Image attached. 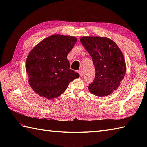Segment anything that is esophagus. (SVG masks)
<instances>
[{
  "label": "esophagus",
  "mask_w": 147,
  "mask_h": 147,
  "mask_svg": "<svg viewBox=\"0 0 147 147\" xmlns=\"http://www.w3.org/2000/svg\"><path fill=\"white\" fill-rule=\"evenodd\" d=\"M78 73L80 74V76H83L84 71H83V70L82 69H80V70L78 71Z\"/></svg>",
  "instance_id": "1"
}]
</instances>
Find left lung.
<instances>
[{
    "instance_id": "left-lung-1",
    "label": "left lung",
    "mask_w": 147,
    "mask_h": 147,
    "mask_svg": "<svg viewBox=\"0 0 147 147\" xmlns=\"http://www.w3.org/2000/svg\"><path fill=\"white\" fill-rule=\"evenodd\" d=\"M80 42L92 57L95 68V79L88 86L90 92L98 96L111 94L120 86L126 72L123 53L107 37L83 36Z\"/></svg>"
}]
</instances>
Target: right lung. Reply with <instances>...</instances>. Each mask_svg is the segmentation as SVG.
Instances as JSON below:
<instances>
[{"mask_svg": "<svg viewBox=\"0 0 147 147\" xmlns=\"http://www.w3.org/2000/svg\"><path fill=\"white\" fill-rule=\"evenodd\" d=\"M77 42L76 37L51 35L43 39L28 55L26 71L33 91L52 99L63 93L79 74L70 69L67 55Z\"/></svg>", "mask_w": 147, "mask_h": 147, "instance_id": "1", "label": "right lung"}]
</instances>
